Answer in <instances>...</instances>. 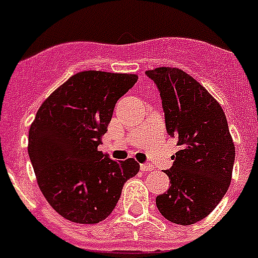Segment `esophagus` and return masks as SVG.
Segmentation results:
<instances>
[{
    "instance_id": "esophagus-1",
    "label": "esophagus",
    "mask_w": 258,
    "mask_h": 258,
    "mask_svg": "<svg viewBox=\"0 0 258 258\" xmlns=\"http://www.w3.org/2000/svg\"><path fill=\"white\" fill-rule=\"evenodd\" d=\"M141 170H142V171H153L154 166L150 165V163H142Z\"/></svg>"
}]
</instances>
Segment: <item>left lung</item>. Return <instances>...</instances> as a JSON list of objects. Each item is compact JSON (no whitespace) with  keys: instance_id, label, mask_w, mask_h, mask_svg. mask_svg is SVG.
Instances as JSON below:
<instances>
[{"instance_id":"left-lung-1","label":"left lung","mask_w":258,"mask_h":258,"mask_svg":"<svg viewBox=\"0 0 258 258\" xmlns=\"http://www.w3.org/2000/svg\"><path fill=\"white\" fill-rule=\"evenodd\" d=\"M161 93L166 130L179 151L165 172L170 188L157 197V208L170 222L192 225L214 210L232 180L236 149L222 107L178 68L146 71Z\"/></svg>"}]
</instances>
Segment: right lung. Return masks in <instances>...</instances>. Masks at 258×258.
<instances>
[{"label":"right lung","mask_w":258,"mask_h":258,"mask_svg":"<svg viewBox=\"0 0 258 258\" xmlns=\"http://www.w3.org/2000/svg\"><path fill=\"white\" fill-rule=\"evenodd\" d=\"M133 74L84 71L52 92L29 130L28 153L38 187L56 212L76 224L112 213L121 188L139 171L134 158L113 161L97 150Z\"/></svg>","instance_id":"right-lung-1"}]
</instances>
